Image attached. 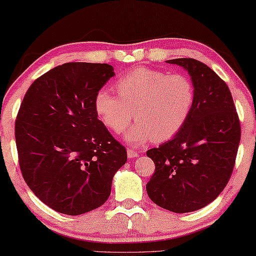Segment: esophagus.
I'll use <instances>...</instances> for the list:
<instances>
[{
  "label": "esophagus",
  "instance_id": "34e87169",
  "mask_svg": "<svg viewBox=\"0 0 256 256\" xmlns=\"http://www.w3.org/2000/svg\"><path fill=\"white\" fill-rule=\"evenodd\" d=\"M127 156L129 158H137L138 156V153L136 150H134L132 148H127Z\"/></svg>",
  "mask_w": 256,
  "mask_h": 256
}]
</instances>
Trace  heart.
I'll list each match as a JSON object with an SVG mask.
<instances>
[{
    "label": "heart",
    "mask_w": 256,
    "mask_h": 256,
    "mask_svg": "<svg viewBox=\"0 0 256 256\" xmlns=\"http://www.w3.org/2000/svg\"><path fill=\"white\" fill-rule=\"evenodd\" d=\"M118 94L100 90L94 106L100 120L113 132L119 134L137 121L124 134L132 145H143L150 140L163 142L180 132L190 118L195 103V87L180 74L137 68L116 82Z\"/></svg>",
    "instance_id": "1"
}]
</instances>
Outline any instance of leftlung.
<instances>
[{"mask_svg":"<svg viewBox=\"0 0 256 256\" xmlns=\"http://www.w3.org/2000/svg\"><path fill=\"white\" fill-rule=\"evenodd\" d=\"M166 62L188 71L195 103L180 132L146 152L156 164L146 192L158 206L187 213L213 202L228 184L240 124L227 84L211 68L190 58Z\"/></svg>","mask_w":256,"mask_h":256,"instance_id":"1","label":"left lung"}]
</instances>
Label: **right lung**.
<instances>
[{"mask_svg": "<svg viewBox=\"0 0 256 256\" xmlns=\"http://www.w3.org/2000/svg\"><path fill=\"white\" fill-rule=\"evenodd\" d=\"M113 76L110 64L69 62L37 78L22 100L14 132L20 170L54 211L79 216L100 208L127 161L94 106Z\"/></svg>", "mask_w": 256, "mask_h": 256, "instance_id": "right-lung-1", "label": "right lung"}]
</instances>
